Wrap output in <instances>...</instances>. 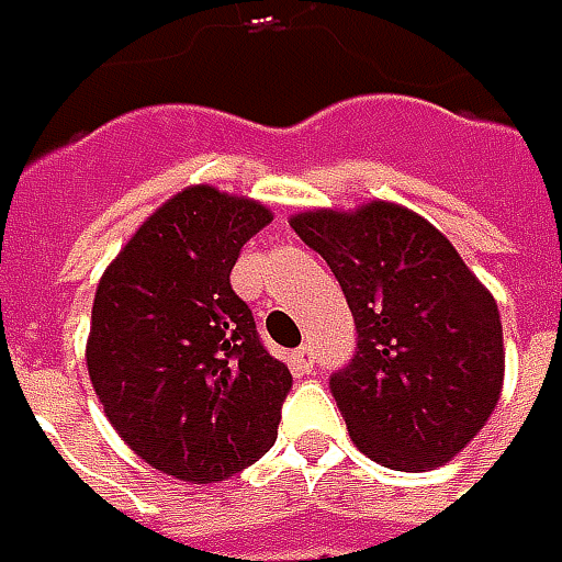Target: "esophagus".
<instances>
[{
	"mask_svg": "<svg viewBox=\"0 0 562 562\" xmlns=\"http://www.w3.org/2000/svg\"><path fill=\"white\" fill-rule=\"evenodd\" d=\"M315 366V353L313 347H300V350H293L291 353V369L293 375H310Z\"/></svg>",
	"mask_w": 562,
	"mask_h": 562,
	"instance_id": "34e87169",
	"label": "esophagus"
}]
</instances>
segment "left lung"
<instances>
[{
  "label": "left lung",
  "instance_id": "8db88e82",
  "mask_svg": "<svg viewBox=\"0 0 562 562\" xmlns=\"http://www.w3.org/2000/svg\"><path fill=\"white\" fill-rule=\"evenodd\" d=\"M291 227L335 271L357 322V353L331 375L353 443L397 472L457 457L504 387L494 296L438 227L397 203L313 209Z\"/></svg>",
  "mask_w": 562,
  "mask_h": 562
}]
</instances>
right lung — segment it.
<instances>
[{
	"label": "right lung",
	"mask_w": 562,
	"mask_h": 562,
	"mask_svg": "<svg viewBox=\"0 0 562 562\" xmlns=\"http://www.w3.org/2000/svg\"><path fill=\"white\" fill-rule=\"evenodd\" d=\"M269 222L266 205L187 187L99 278L87 340L99 403L140 460L190 485L225 482L278 438L293 378L231 288Z\"/></svg>",
	"instance_id": "1"
}]
</instances>
